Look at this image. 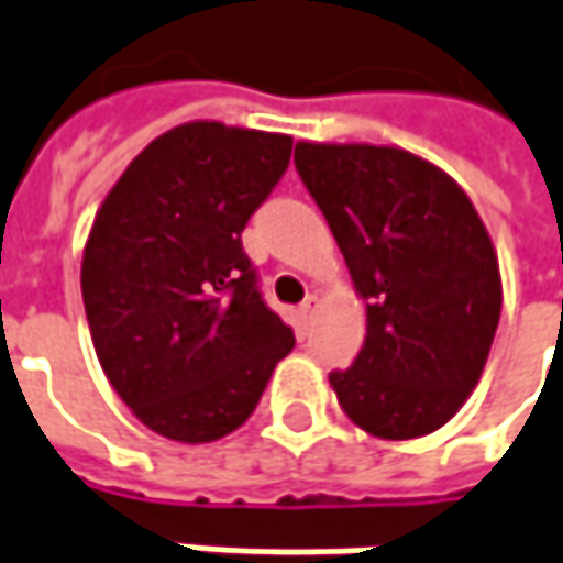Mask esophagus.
Masks as SVG:
<instances>
[{
  "instance_id": "obj_1",
  "label": "esophagus",
  "mask_w": 563,
  "mask_h": 563,
  "mask_svg": "<svg viewBox=\"0 0 563 563\" xmlns=\"http://www.w3.org/2000/svg\"><path fill=\"white\" fill-rule=\"evenodd\" d=\"M318 309H321V299H318V296H309V299L299 306V318H302V324H312V318L318 314Z\"/></svg>"
}]
</instances>
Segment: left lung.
Listing matches in <instances>:
<instances>
[{
  "mask_svg": "<svg viewBox=\"0 0 563 563\" xmlns=\"http://www.w3.org/2000/svg\"><path fill=\"white\" fill-rule=\"evenodd\" d=\"M296 172L324 213L356 292L366 341L328 379L356 427L413 440L478 385L500 321V267L465 190L395 146L296 143Z\"/></svg>",
  "mask_w": 563,
  "mask_h": 563,
  "instance_id": "left-lung-1",
  "label": "left lung"
}]
</instances>
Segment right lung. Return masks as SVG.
Segmentation results:
<instances>
[{
  "label": "right lung",
  "mask_w": 563,
  "mask_h": 563,
  "mask_svg": "<svg viewBox=\"0 0 563 563\" xmlns=\"http://www.w3.org/2000/svg\"><path fill=\"white\" fill-rule=\"evenodd\" d=\"M289 152L283 133L181 123L130 162L95 216L82 257L91 344L126 408L168 440L239 430L296 347L242 249Z\"/></svg>",
  "instance_id": "1"
}]
</instances>
